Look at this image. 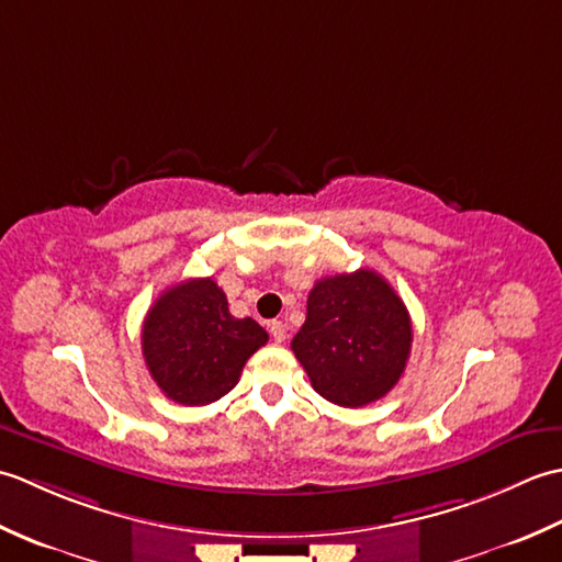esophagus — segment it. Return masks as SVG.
Returning a JSON list of instances; mask_svg holds the SVG:
<instances>
[{"instance_id": "esophagus-1", "label": "esophagus", "mask_w": 562, "mask_h": 562, "mask_svg": "<svg viewBox=\"0 0 562 562\" xmlns=\"http://www.w3.org/2000/svg\"><path fill=\"white\" fill-rule=\"evenodd\" d=\"M270 336H272V340L274 342H282L284 340V336H288V330H284V324L282 321H270Z\"/></svg>"}]
</instances>
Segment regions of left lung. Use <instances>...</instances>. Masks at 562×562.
<instances>
[{
  "label": "left lung",
  "mask_w": 562,
  "mask_h": 562,
  "mask_svg": "<svg viewBox=\"0 0 562 562\" xmlns=\"http://www.w3.org/2000/svg\"><path fill=\"white\" fill-rule=\"evenodd\" d=\"M411 342L401 296L379 272L360 268L314 284L292 350L316 393L342 408H362L398 384Z\"/></svg>",
  "instance_id": "8db88e82"
}]
</instances>
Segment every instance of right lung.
Returning a JSON list of instances; mask_svg holds the SVG:
<instances>
[{
  "mask_svg": "<svg viewBox=\"0 0 562 562\" xmlns=\"http://www.w3.org/2000/svg\"><path fill=\"white\" fill-rule=\"evenodd\" d=\"M268 342L254 318L229 314L226 294L212 278L178 282L147 312L142 355L166 398L207 405L226 396L246 360Z\"/></svg>",
  "mask_w": 562,
  "mask_h": 562,
  "instance_id": "right-lung-1",
  "label": "right lung"
}]
</instances>
